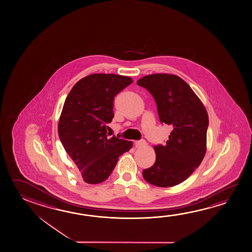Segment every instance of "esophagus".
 Returning a JSON list of instances; mask_svg holds the SVG:
<instances>
[{
  "instance_id": "34e87169",
  "label": "esophagus",
  "mask_w": 252,
  "mask_h": 252,
  "mask_svg": "<svg viewBox=\"0 0 252 252\" xmlns=\"http://www.w3.org/2000/svg\"><path fill=\"white\" fill-rule=\"evenodd\" d=\"M135 145H136L137 148H142V147L147 146V143H146L145 140H139L137 141V142L135 143Z\"/></svg>"
}]
</instances>
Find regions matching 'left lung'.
<instances>
[{
	"label": "left lung",
	"instance_id": "left-lung-1",
	"mask_svg": "<svg viewBox=\"0 0 252 252\" xmlns=\"http://www.w3.org/2000/svg\"><path fill=\"white\" fill-rule=\"evenodd\" d=\"M137 84L153 95L160 123L173 128L166 145L154 146L156 160L143 171V176L155 186L173 187L187 179L205 157L208 114L200 98L178 76L156 73Z\"/></svg>",
	"mask_w": 252,
	"mask_h": 252
}]
</instances>
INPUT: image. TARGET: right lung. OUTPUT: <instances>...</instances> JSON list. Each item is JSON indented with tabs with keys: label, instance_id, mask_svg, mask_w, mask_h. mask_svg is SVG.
Here are the masks:
<instances>
[{
	"label": "right lung",
	"instance_id": "right-lung-1",
	"mask_svg": "<svg viewBox=\"0 0 252 252\" xmlns=\"http://www.w3.org/2000/svg\"><path fill=\"white\" fill-rule=\"evenodd\" d=\"M132 82L126 76L92 74L77 82L65 99L58 134L86 184L106 181L120 156L132 147L131 141L107 135L115 95Z\"/></svg>",
	"mask_w": 252,
	"mask_h": 252
}]
</instances>
